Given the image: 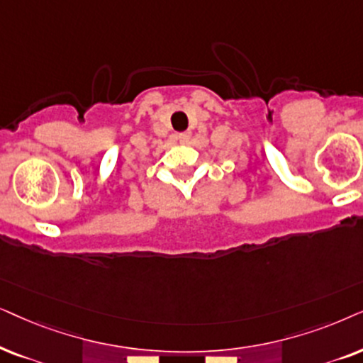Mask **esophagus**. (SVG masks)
<instances>
[{"instance_id":"esophagus-1","label":"esophagus","mask_w":363,"mask_h":363,"mask_svg":"<svg viewBox=\"0 0 363 363\" xmlns=\"http://www.w3.org/2000/svg\"><path fill=\"white\" fill-rule=\"evenodd\" d=\"M191 136H192V134H191V131H186V133H181V134H179V141H181V143H187V141H189V139H191Z\"/></svg>"}]
</instances>
